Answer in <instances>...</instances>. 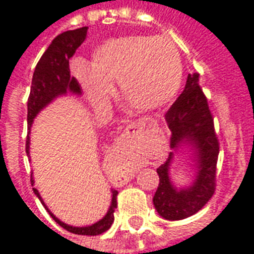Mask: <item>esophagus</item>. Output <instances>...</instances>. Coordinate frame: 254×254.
<instances>
[{"label":"esophagus","mask_w":254,"mask_h":254,"mask_svg":"<svg viewBox=\"0 0 254 254\" xmlns=\"http://www.w3.org/2000/svg\"><path fill=\"white\" fill-rule=\"evenodd\" d=\"M147 127V122L145 121H136V122H130L129 125L127 127V133L129 132H136V130H140V129H143V127Z\"/></svg>","instance_id":"esophagus-1"}]
</instances>
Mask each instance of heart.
I'll use <instances>...</instances> for the list:
<instances>
[{"instance_id":"b5f03b06","label":"heart","mask_w":254,"mask_h":254,"mask_svg":"<svg viewBox=\"0 0 254 254\" xmlns=\"http://www.w3.org/2000/svg\"><path fill=\"white\" fill-rule=\"evenodd\" d=\"M74 74L92 105L103 109L118 92L137 111L158 110L173 100L182 83L181 56L163 36H121L98 46L88 67L74 66Z\"/></svg>"}]
</instances>
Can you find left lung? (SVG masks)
Returning <instances> with one entry per match:
<instances>
[{
  "instance_id": "8db88e82",
  "label": "left lung",
  "mask_w": 254,
  "mask_h": 254,
  "mask_svg": "<svg viewBox=\"0 0 254 254\" xmlns=\"http://www.w3.org/2000/svg\"><path fill=\"white\" fill-rule=\"evenodd\" d=\"M198 73L188 76L185 89L166 113L171 130L169 158L158 169L159 185L154 205L162 218L181 220L198 212L212 197L216 180L219 143L213 118L205 95L198 84ZM187 146L195 167V180L188 187L178 188L171 181V165L177 152Z\"/></svg>"
}]
</instances>
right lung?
Here are the masks:
<instances>
[{
  "label": "right lung",
  "instance_id": "add662e5",
  "mask_svg": "<svg viewBox=\"0 0 254 254\" xmlns=\"http://www.w3.org/2000/svg\"><path fill=\"white\" fill-rule=\"evenodd\" d=\"M87 30H88V27H81L77 30L65 31L63 34H60L57 38H54L52 45L47 47V50L36 65L35 72L32 76L30 98H28V103H27V110H28V114H27L28 136H27V141H25L27 156H30V133L35 117L46 106L50 105L53 100L57 99L60 96H65L67 94L81 95V87H80L78 81L74 77H70L69 60L73 57L77 47L84 42L85 36H87ZM31 184H32V187L35 184L32 176H31ZM32 189H34L36 197L43 204V207L46 208L47 212L50 213V216L61 227L70 231L73 234L99 235L110 229L111 224L114 222V209L117 208V194H118L117 190H111V204L103 218L91 226L74 227V226L64 223L63 220H60L43 202V198L39 194L38 189L36 188H32Z\"/></svg>",
  "mask_w": 254,
  "mask_h": 254
}]
</instances>
